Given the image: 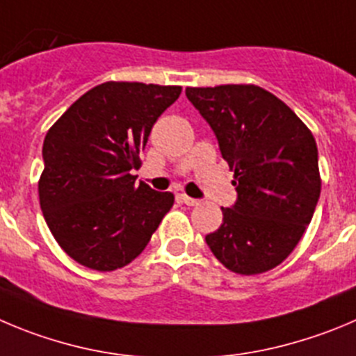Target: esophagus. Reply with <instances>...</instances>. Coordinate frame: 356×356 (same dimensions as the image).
Segmentation results:
<instances>
[{
	"label": "esophagus",
	"mask_w": 356,
	"mask_h": 356,
	"mask_svg": "<svg viewBox=\"0 0 356 356\" xmlns=\"http://www.w3.org/2000/svg\"><path fill=\"white\" fill-rule=\"evenodd\" d=\"M182 202H184L186 205H189V207H195V205H200V200H198V198L188 197V195H182Z\"/></svg>",
	"instance_id": "34e87169"
}]
</instances>
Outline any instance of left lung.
Returning <instances> with one entry per match:
<instances>
[{"instance_id":"left-lung-1","label":"left lung","mask_w":356,"mask_h":356,"mask_svg":"<svg viewBox=\"0 0 356 356\" xmlns=\"http://www.w3.org/2000/svg\"><path fill=\"white\" fill-rule=\"evenodd\" d=\"M186 96L214 129L238 195L205 242L228 270L264 274L290 257L313 219L321 191L316 140L260 86L186 88Z\"/></svg>"}]
</instances>
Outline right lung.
Listing matches in <instances>:
<instances>
[{
	"instance_id": "right-lung-1",
	"label": "right lung",
	"mask_w": 356,
	"mask_h": 356,
	"mask_svg": "<svg viewBox=\"0 0 356 356\" xmlns=\"http://www.w3.org/2000/svg\"><path fill=\"white\" fill-rule=\"evenodd\" d=\"M181 86L103 82L49 128L38 197L43 218L70 258L99 272L133 261L145 249L174 193L137 184L140 151L156 119Z\"/></svg>"
}]
</instances>
